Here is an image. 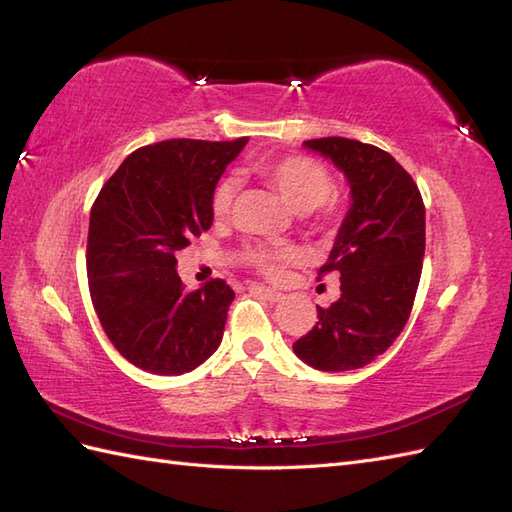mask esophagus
<instances>
[{"label":"esophagus","mask_w":512,"mask_h":512,"mask_svg":"<svg viewBox=\"0 0 512 512\" xmlns=\"http://www.w3.org/2000/svg\"><path fill=\"white\" fill-rule=\"evenodd\" d=\"M256 292H258V294H262V297H265L269 303H280V301L284 299V294H282V292H275V290L265 288V286H258V288H256Z\"/></svg>","instance_id":"1"}]
</instances>
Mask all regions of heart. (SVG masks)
Instances as JSON below:
<instances>
[{
  "label": "heart",
  "instance_id": "obj_1",
  "mask_svg": "<svg viewBox=\"0 0 512 512\" xmlns=\"http://www.w3.org/2000/svg\"><path fill=\"white\" fill-rule=\"evenodd\" d=\"M262 179H267L273 188L284 196L286 203L297 213H312L322 207L333 196L335 185L331 175L318 162L309 158H275L265 160L256 166ZM239 190V181L228 177L220 181L211 198V211L215 218H226ZM250 260L269 277L282 273L284 265L297 260V250L282 247V250H269V247H254Z\"/></svg>",
  "mask_w": 512,
  "mask_h": 512
}]
</instances>
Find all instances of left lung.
<instances>
[{"label": "left lung", "mask_w": 512, "mask_h": 512, "mask_svg": "<svg viewBox=\"0 0 512 512\" xmlns=\"http://www.w3.org/2000/svg\"><path fill=\"white\" fill-rule=\"evenodd\" d=\"M335 164L350 188V209L327 265L339 273L342 297L318 307L316 327L292 344L320 371L359 369L404 331L425 256V205L416 183L391 153L342 136L305 141Z\"/></svg>", "instance_id": "left-lung-1"}]
</instances>
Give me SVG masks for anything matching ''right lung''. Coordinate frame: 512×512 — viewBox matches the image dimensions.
I'll return each mask as SVG.
<instances>
[{
    "label": "right lung",
    "mask_w": 512,
    "mask_h": 512,
    "mask_svg": "<svg viewBox=\"0 0 512 512\" xmlns=\"http://www.w3.org/2000/svg\"><path fill=\"white\" fill-rule=\"evenodd\" d=\"M245 143L173 138L136 149L91 207V301L123 359L151 374L181 376L222 342L235 292L224 280L185 290L175 256L211 228L215 185Z\"/></svg>",
    "instance_id": "add662e5"
}]
</instances>
